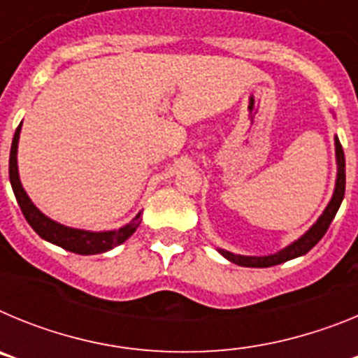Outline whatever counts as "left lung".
<instances>
[{
    "label": "left lung",
    "instance_id": "obj_1",
    "mask_svg": "<svg viewBox=\"0 0 358 358\" xmlns=\"http://www.w3.org/2000/svg\"><path fill=\"white\" fill-rule=\"evenodd\" d=\"M335 157H337V181H335V189L334 195H331V201L328 202L327 210L322 211L321 217L317 218V222L310 227L301 238H297L296 242L287 245L285 249H281V251L268 256L233 255V252L226 251V249H218V252L229 262H233V264L236 265H242V267H273V265L283 264V262L294 260L297 256L306 255V252L314 248L315 243L324 236V233H327L328 227H330L331 220H334L335 213L339 211L341 202H343L344 199V189H346V161H344L343 145H341L339 138H335Z\"/></svg>",
    "mask_w": 358,
    "mask_h": 358
}]
</instances>
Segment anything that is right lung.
Wrapping results in <instances>:
<instances>
[{"mask_svg": "<svg viewBox=\"0 0 358 358\" xmlns=\"http://www.w3.org/2000/svg\"><path fill=\"white\" fill-rule=\"evenodd\" d=\"M19 132H21V123H19V127L15 129L14 140H12L10 159H8V176H10V185L12 189H14L15 199H17L19 208L23 211L24 218H27V222L31 226V229L36 231L41 238L48 240V242L55 243V245L66 249V251L77 252V255H100V252H106L109 251V249L120 245V243H123L136 229H138V226L141 224V213H138L132 218L131 222L115 231L75 229V227L62 226V224L55 222V220L48 218L44 213H41L36 208V204H34V202L30 201V197L27 195L21 181H19Z\"/></svg>", "mask_w": 358, "mask_h": 358, "instance_id": "obj_1", "label": "right lung"}]
</instances>
